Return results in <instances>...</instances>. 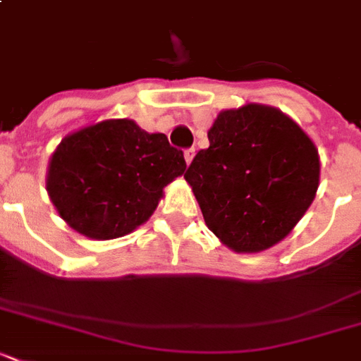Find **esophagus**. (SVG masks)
<instances>
[{"label": "esophagus", "instance_id": "1", "mask_svg": "<svg viewBox=\"0 0 361 361\" xmlns=\"http://www.w3.org/2000/svg\"><path fill=\"white\" fill-rule=\"evenodd\" d=\"M183 157H185L187 164H191L192 157H195V147H189V149H185V152H183Z\"/></svg>", "mask_w": 361, "mask_h": 361}]
</instances>
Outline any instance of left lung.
Masks as SVG:
<instances>
[{"mask_svg": "<svg viewBox=\"0 0 361 361\" xmlns=\"http://www.w3.org/2000/svg\"><path fill=\"white\" fill-rule=\"evenodd\" d=\"M183 176L204 221L236 252L275 245L302 219L319 189V152L279 110H225Z\"/></svg>", "mask_w": 361, "mask_h": 361, "instance_id": "1", "label": "left lung"}]
</instances>
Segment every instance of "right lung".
<instances>
[{"instance_id":"1","label":"right lung","mask_w":361,"mask_h":361,"mask_svg":"<svg viewBox=\"0 0 361 361\" xmlns=\"http://www.w3.org/2000/svg\"><path fill=\"white\" fill-rule=\"evenodd\" d=\"M183 152L133 120H106L65 136L47 189L61 219L93 240H114L149 219L163 187L183 174Z\"/></svg>"}]
</instances>
